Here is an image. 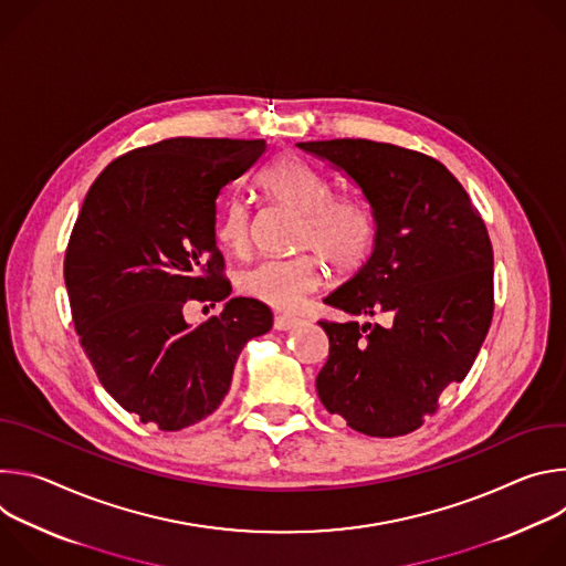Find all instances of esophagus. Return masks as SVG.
I'll use <instances>...</instances> for the list:
<instances>
[{"instance_id": "esophagus-1", "label": "esophagus", "mask_w": 566, "mask_h": 566, "mask_svg": "<svg viewBox=\"0 0 566 566\" xmlns=\"http://www.w3.org/2000/svg\"><path fill=\"white\" fill-rule=\"evenodd\" d=\"M295 325H297V317H293V315H275V319H273V327L277 332H291Z\"/></svg>"}]
</instances>
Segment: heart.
Masks as SVG:
<instances>
[{
	"mask_svg": "<svg viewBox=\"0 0 566 566\" xmlns=\"http://www.w3.org/2000/svg\"><path fill=\"white\" fill-rule=\"evenodd\" d=\"M260 188L273 201L300 212L295 247L311 249L329 262L338 273L360 269L376 244V217L371 208L356 197L332 195L325 175L304 164L297 156H280L260 177ZM251 210L241 199L221 203L214 221V239L226 251L241 253L249 247ZM325 269L314 253L291 258H269L247 269L239 289L247 295L280 308L293 311L306 295L319 289Z\"/></svg>",
	"mask_w": 566,
	"mask_h": 566,
	"instance_id": "b5f03b06",
	"label": "heart"
}]
</instances>
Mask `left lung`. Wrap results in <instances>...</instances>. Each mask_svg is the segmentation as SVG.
I'll return each mask as SVG.
<instances>
[{
    "mask_svg": "<svg viewBox=\"0 0 566 566\" xmlns=\"http://www.w3.org/2000/svg\"><path fill=\"white\" fill-rule=\"evenodd\" d=\"M297 147L345 172L378 228L369 260L325 304L380 322H319L329 358L315 378L317 396L363 434L415 432L437 412L441 391L465 378L489 334V230L432 156L365 138Z\"/></svg>",
    "mask_w": 566,
    "mask_h": 566,
    "instance_id": "1",
    "label": "left lung"
}]
</instances>
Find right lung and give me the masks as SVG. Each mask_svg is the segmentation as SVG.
<instances>
[{"instance_id": "obj_1", "label": "right lung", "mask_w": 566, "mask_h": 566, "mask_svg": "<svg viewBox=\"0 0 566 566\" xmlns=\"http://www.w3.org/2000/svg\"><path fill=\"white\" fill-rule=\"evenodd\" d=\"M266 140L168 138L101 172L73 226L64 284L73 325L98 380L143 423L177 432L210 417L244 345L273 327L253 297H230L192 327L190 300L230 295L217 249V197Z\"/></svg>"}]
</instances>
